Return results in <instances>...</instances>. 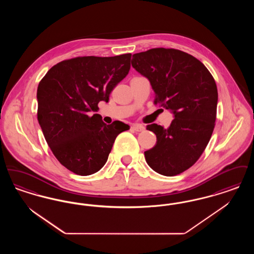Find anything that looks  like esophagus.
<instances>
[{
	"label": "esophagus",
	"mask_w": 254,
	"mask_h": 254,
	"mask_svg": "<svg viewBox=\"0 0 254 254\" xmlns=\"http://www.w3.org/2000/svg\"><path fill=\"white\" fill-rule=\"evenodd\" d=\"M132 128L135 130V131H138V132H140V131H143L144 129H145V127L143 126V125H140V124H136V125H133Z\"/></svg>",
	"instance_id": "1"
}]
</instances>
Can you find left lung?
<instances>
[{
  "label": "left lung",
  "mask_w": 254,
  "mask_h": 254,
  "mask_svg": "<svg viewBox=\"0 0 254 254\" xmlns=\"http://www.w3.org/2000/svg\"><path fill=\"white\" fill-rule=\"evenodd\" d=\"M133 67L150 82L154 104L169 109L174 119L166 129L151 124L156 145L145 151L147 165L165 176L192 167L213 132L217 86L212 75L192 55L174 49H151L133 54Z\"/></svg>",
  "instance_id": "left-lung-1"
}]
</instances>
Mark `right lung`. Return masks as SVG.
<instances>
[{"label":"right lung","mask_w":254,"mask_h":254,"mask_svg":"<svg viewBox=\"0 0 254 254\" xmlns=\"http://www.w3.org/2000/svg\"><path fill=\"white\" fill-rule=\"evenodd\" d=\"M131 54L85 56L62 61L41 80L37 117L52 153L73 173L86 176L102 169L120 133L122 122L107 125L98 111L101 101L127 75Z\"/></svg>","instance_id":"add662e5"}]
</instances>
